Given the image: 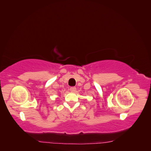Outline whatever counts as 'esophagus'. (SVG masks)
Masks as SVG:
<instances>
[{
  "instance_id": "esophagus-1",
  "label": "esophagus",
  "mask_w": 151,
  "mask_h": 151,
  "mask_svg": "<svg viewBox=\"0 0 151 151\" xmlns=\"http://www.w3.org/2000/svg\"><path fill=\"white\" fill-rule=\"evenodd\" d=\"M70 91H71V92H75V91H76V88H75V87H71V88H70Z\"/></svg>"
}]
</instances>
